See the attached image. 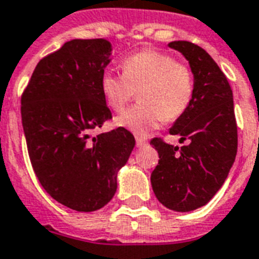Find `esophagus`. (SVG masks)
Masks as SVG:
<instances>
[{
  "mask_svg": "<svg viewBox=\"0 0 259 259\" xmlns=\"http://www.w3.org/2000/svg\"><path fill=\"white\" fill-rule=\"evenodd\" d=\"M146 144H147V140L142 139V138H136V146L138 147H143Z\"/></svg>",
  "mask_w": 259,
  "mask_h": 259,
  "instance_id": "34e87169",
  "label": "esophagus"
}]
</instances>
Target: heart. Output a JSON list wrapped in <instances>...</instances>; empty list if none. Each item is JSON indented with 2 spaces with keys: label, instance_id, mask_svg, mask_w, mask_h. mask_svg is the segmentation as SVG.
<instances>
[{
  "label": "heart",
  "instance_id": "1",
  "mask_svg": "<svg viewBox=\"0 0 259 259\" xmlns=\"http://www.w3.org/2000/svg\"><path fill=\"white\" fill-rule=\"evenodd\" d=\"M100 90L112 111L121 112L138 92L140 104L117 116L115 124L139 136L148 135L163 121L181 117L194 94L189 66L157 50H142L121 62V74L101 75Z\"/></svg>",
  "mask_w": 259,
  "mask_h": 259
}]
</instances>
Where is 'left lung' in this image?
I'll list each match as a JSON object with an SVG mask.
<instances>
[{
    "mask_svg": "<svg viewBox=\"0 0 259 259\" xmlns=\"http://www.w3.org/2000/svg\"><path fill=\"white\" fill-rule=\"evenodd\" d=\"M194 75V94L189 108L170 128L186 146L150 143L159 154L151 173L158 201L176 212H190L205 205L223 186L238 150L234 97L227 78L205 50L190 41H171Z\"/></svg>",
    "mask_w": 259,
    "mask_h": 259,
    "instance_id": "1",
    "label": "left lung"
}]
</instances>
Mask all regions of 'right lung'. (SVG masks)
Returning <instances> with one entry per match:
<instances>
[{
    "label": "right lung",
    "instance_id": "obj_1",
    "mask_svg": "<svg viewBox=\"0 0 259 259\" xmlns=\"http://www.w3.org/2000/svg\"><path fill=\"white\" fill-rule=\"evenodd\" d=\"M105 39H73L37 63L21 97L28 154L54 200L78 212L97 211L117 189V173L135 147L125 128L92 136L112 119L100 79L109 65Z\"/></svg>",
    "mask_w": 259,
    "mask_h": 259
}]
</instances>
